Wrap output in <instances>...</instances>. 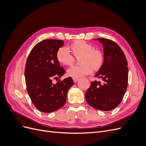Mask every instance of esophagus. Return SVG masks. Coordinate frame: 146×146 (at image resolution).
Segmentation results:
<instances>
[{
	"mask_svg": "<svg viewBox=\"0 0 146 146\" xmlns=\"http://www.w3.org/2000/svg\"><path fill=\"white\" fill-rule=\"evenodd\" d=\"M78 78H73V81L74 82H77L78 80Z\"/></svg>",
	"mask_w": 146,
	"mask_h": 146,
	"instance_id": "obj_1",
	"label": "esophagus"
}]
</instances>
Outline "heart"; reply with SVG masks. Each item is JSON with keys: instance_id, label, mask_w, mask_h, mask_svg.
Here are the masks:
<instances>
[{"instance_id": "1", "label": "heart", "mask_w": 146, "mask_h": 146, "mask_svg": "<svg viewBox=\"0 0 146 146\" xmlns=\"http://www.w3.org/2000/svg\"><path fill=\"white\" fill-rule=\"evenodd\" d=\"M69 48L76 58L80 57L79 62L81 64L68 69L67 74L69 77L79 78L85 76L92 72V69L98 70L103 66V53L100 50L96 49L91 44L78 40L72 42ZM56 59L59 63L66 66H71L75 61L74 57L65 47H61L57 50Z\"/></svg>"}]
</instances>
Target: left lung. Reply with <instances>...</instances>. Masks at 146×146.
Listing matches in <instances>:
<instances>
[{
    "instance_id": "obj_1",
    "label": "left lung",
    "mask_w": 146,
    "mask_h": 146,
    "mask_svg": "<svg viewBox=\"0 0 146 146\" xmlns=\"http://www.w3.org/2000/svg\"><path fill=\"white\" fill-rule=\"evenodd\" d=\"M102 43L104 62L95 77L103 83L91 82L85 94L90 106L102 111H110L121 102L128 85L127 61L124 53L117 44L109 39L99 38Z\"/></svg>"
}]
</instances>
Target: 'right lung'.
I'll use <instances>...</instances> for the list:
<instances>
[{
	"mask_svg": "<svg viewBox=\"0 0 146 146\" xmlns=\"http://www.w3.org/2000/svg\"><path fill=\"white\" fill-rule=\"evenodd\" d=\"M60 39H44L38 42L30 52L26 61L25 78L27 92L33 104L44 113H51L66 103L68 91L74 82L71 77L59 80L65 70L56 59L57 50L63 46Z\"/></svg>",
	"mask_w": 146,
	"mask_h": 146,
	"instance_id": "obj_1",
	"label": "right lung"
}]
</instances>
